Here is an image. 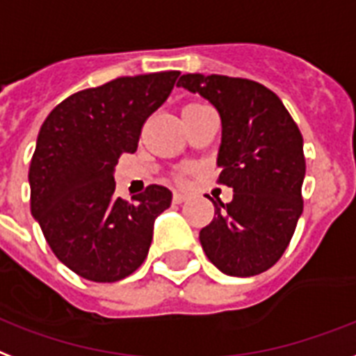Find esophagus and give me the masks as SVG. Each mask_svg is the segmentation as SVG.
<instances>
[{
  "label": "esophagus",
  "mask_w": 356,
  "mask_h": 356,
  "mask_svg": "<svg viewBox=\"0 0 356 356\" xmlns=\"http://www.w3.org/2000/svg\"><path fill=\"white\" fill-rule=\"evenodd\" d=\"M187 198H189V195H186V193L175 191V195H172V202H175V204H181V202H186Z\"/></svg>",
  "instance_id": "esophagus-1"
}]
</instances>
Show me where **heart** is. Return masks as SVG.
I'll return each instance as SVG.
<instances>
[{
    "label": "heart",
    "mask_w": 356,
    "mask_h": 356,
    "mask_svg": "<svg viewBox=\"0 0 356 356\" xmlns=\"http://www.w3.org/2000/svg\"><path fill=\"white\" fill-rule=\"evenodd\" d=\"M189 106H200V104H189Z\"/></svg>",
    "instance_id": "1"
}]
</instances>
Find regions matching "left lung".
Segmentation results:
<instances>
[{
  "instance_id": "left-lung-1",
  "label": "left lung",
  "mask_w": 356,
  "mask_h": 356,
  "mask_svg": "<svg viewBox=\"0 0 356 356\" xmlns=\"http://www.w3.org/2000/svg\"><path fill=\"white\" fill-rule=\"evenodd\" d=\"M178 87L221 115L217 181L234 189L232 202H213L216 217L200 230L204 252L225 275H260L280 260L302 213L301 131L280 98L250 79L186 74Z\"/></svg>"
}]
</instances>
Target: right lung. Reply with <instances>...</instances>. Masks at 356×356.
Wrapping results in <instances>:
<instances>
[{
    "label": "right lung",
    "mask_w": 356,
    "mask_h": 356,
    "mask_svg": "<svg viewBox=\"0 0 356 356\" xmlns=\"http://www.w3.org/2000/svg\"><path fill=\"white\" fill-rule=\"evenodd\" d=\"M180 72L126 76L63 100L44 120L29 165L31 213L49 249L76 275L117 282L139 269L154 221L172 193L148 186L131 202L115 197L113 170L134 154L147 118Z\"/></svg>",
    "instance_id": "1"
}]
</instances>
